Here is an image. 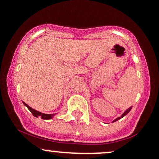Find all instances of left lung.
<instances>
[{
    "mask_svg": "<svg viewBox=\"0 0 159 159\" xmlns=\"http://www.w3.org/2000/svg\"><path fill=\"white\" fill-rule=\"evenodd\" d=\"M131 109H132V107H129V108H128V109H127V110H126V111H125V112H124V113H122V114H121V116H120V117H118V118H116V119H114V120H113V121H112V122H115V121H118V120H119V119H120L121 118H122V117H124V116H126V115L127 114V113H128L129 112H130V110H131Z\"/></svg>",
    "mask_w": 159,
    "mask_h": 159,
    "instance_id": "1",
    "label": "left lung"
}]
</instances>
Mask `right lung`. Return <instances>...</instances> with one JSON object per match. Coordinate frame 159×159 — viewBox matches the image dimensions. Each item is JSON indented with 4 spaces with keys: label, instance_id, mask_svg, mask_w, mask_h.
Returning a JSON list of instances; mask_svg holds the SVG:
<instances>
[{
    "label": "right lung",
    "instance_id": "obj_1",
    "mask_svg": "<svg viewBox=\"0 0 159 159\" xmlns=\"http://www.w3.org/2000/svg\"><path fill=\"white\" fill-rule=\"evenodd\" d=\"M23 105H24L25 106L31 111V113H32L33 116L35 117H40V118L43 119H51L54 116V115H55V114H46V113H43L40 112V111H36V110L33 109L31 107H29L27 104H25L24 102H23Z\"/></svg>",
    "mask_w": 159,
    "mask_h": 159
}]
</instances>
